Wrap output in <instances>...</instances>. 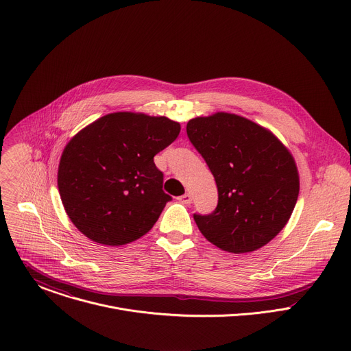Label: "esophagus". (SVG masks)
Here are the masks:
<instances>
[{
	"label": "esophagus",
	"mask_w": 351,
	"mask_h": 351,
	"mask_svg": "<svg viewBox=\"0 0 351 351\" xmlns=\"http://www.w3.org/2000/svg\"><path fill=\"white\" fill-rule=\"evenodd\" d=\"M178 199L183 204H190L191 203V195H190V193H184L183 195L178 197Z\"/></svg>",
	"instance_id": "esophagus-1"
}]
</instances>
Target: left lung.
<instances>
[{"label": "left lung", "instance_id": "obj_1", "mask_svg": "<svg viewBox=\"0 0 351 351\" xmlns=\"http://www.w3.org/2000/svg\"><path fill=\"white\" fill-rule=\"evenodd\" d=\"M186 132L218 187L215 211L194 214L199 232L233 254L269 243L290 219L300 190L287 147L271 130L228 112L193 118Z\"/></svg>", "mask_w": 351, "mask_h": 351}]
</instances>
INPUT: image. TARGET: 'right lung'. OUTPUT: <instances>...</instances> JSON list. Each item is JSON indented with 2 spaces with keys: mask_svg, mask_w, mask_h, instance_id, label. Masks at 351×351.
<instances>
[{
  "mask_svg": "<svg viewBox=\"0 0 351 351\" xmlns=\"http://www.w3.org/2000/svg\"><path fill=\"white\" fill-rule=\"evenodd\" d=\"M179 132L180 123L167 117L114 112L76 133L58 167V190L72 223L104 245L144 236L172 199L154 156Z\"/></svg>",
  "mask_w": 351,
  "mask_h": 351,
  "instance_id": "obj_1",
  "label": "right lung"
}]
</instances>
